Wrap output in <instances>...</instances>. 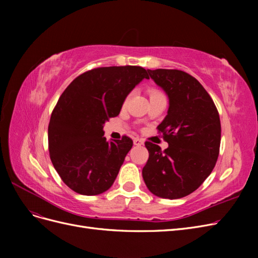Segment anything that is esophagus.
<instances>
[{
  "mask_svg": "<svg viewBox=\"0 0 258 258\" xmlns=\"http://www.w3.org/2000/svg\"><path fill=\"white\" fill-rule=\"evenodd\" d=\"M134 144L137 145V146H141V145L144 144V141H143V140H141V139L136 138V139L134 140Z\"/></svg>",
  "mask_w": 258,
  "mask_h": 258,
  "instance_id": "34e87169",
  "label": "esophagus"
}]
</instances>
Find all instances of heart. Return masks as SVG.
<instances>
[{
    "instance_id": "b5f03b06",
    "label": "heart",
    "mask_w": 258,
    "mask_h": 258,
    "mask_svg": "<svg viewBox=\"0 0 258 258\" xmlns=\"http://www.w3.org/2000/svg\"><path fill=\"white\" fill-rule=\"evenodd\" d=\"M150 93H151V96H153V95H156V93H159V91H157V90H151L150 91ZM128 100V99H127ZM127 100H126V102H127Z\"/></svg>"
}]
</instances>
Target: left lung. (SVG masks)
Returning a JSON list of instances; mask_svg holds the SVG:
<instances>
[{"label":"left lung","mask_w":258,"mask_h":258,"mask_svg":"<svg viewBox=\"0 0 258 258\" xmlns=\"http://www.w3.org/2000/svg\"><path fill=\"white\" fill-rule=\"evenodd\" d=\"M166 92L169 108L158 126L169 146L165 151L145 142L150 157L142 170L155 196L178 199L196 190L215 167L220 153L221 121L202 85L179 70H147Z\"/></svg>","instance_id":"1"}]
</instances>
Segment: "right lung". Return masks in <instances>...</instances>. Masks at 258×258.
Listing matches in <instances>:
<instances>
[{"label":"right lung","instance_id":"add662e5","mask_svg":"<svg viewBox=\"0 0 258 258\" xmlns=\"http://www.w3.org/2000/svg\"><path fill=\"white\" fill-rule=\"evenodd\" d=\"M144 79L150 77L141 67L93 69L76 77L59 98L48 126L49 155L75 192L95 196L113 185L134 142L126 136L107 142L103 126Z\"/></svg>","mask_w":258,"mask_h":258}]
</instances>
